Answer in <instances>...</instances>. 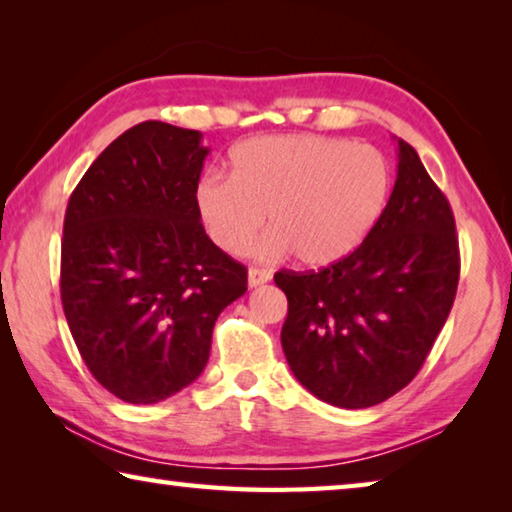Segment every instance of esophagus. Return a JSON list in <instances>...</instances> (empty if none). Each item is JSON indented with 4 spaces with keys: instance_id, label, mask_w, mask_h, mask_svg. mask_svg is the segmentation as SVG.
Returning a JSON list of instances; mask_svg holds the SVG:
<instances>
[{
    "instance_id": "obj_1",
    "label": "esophagus",
    "mask_w": 512,
    "mask_h": 512,
    "mask_svg": "<svg viewBox=\"0 0 512 512\" xmlns=\"http://www.w3.org/2000/svg\"><path fill=\"white\" fill-rule=\"evenodd\" d=\"M271 282V271H264V268H250L248 271V287L250 289H257L262 287V284Z\"/></svg>"
}]
</instances>
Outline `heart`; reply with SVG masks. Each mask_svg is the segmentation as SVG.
<instances>
[{
	"label": "heart",
	"instance_id": "1",
	"mask_svg": "<svg viewBox=\"0 0 512 512\" xmlns=\"http://www.w3.org/2000/svg\"><path fill=\"white\" fill-rule=\"evenodd\" d=\"M391 167L372 146L323 135H266L230 151V178L194 187L203 228L228 255L246 253L268 216L264 255L323 268L357 250L391 198Z\"/></svg>",
	"mask_w": 512,
	"mask_h": 512
}]
</instances>
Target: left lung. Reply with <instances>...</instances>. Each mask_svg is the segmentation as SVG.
I'll use <instances>...</instances> for the list:
<instances>
[{
    "label": "left lung",
    "mask_w": 512,
    "mask_h": 512,
    "mask_svg": "<svg viewBox=\"0 0 512 512\" xmlns=\"http://www.w3.org/2000/svg\"><path fill=\"white\" fill-rule=\"evenodd\" d=\"M366 241L320 271L275 273L289 300L282 350L311 395L368 409L418 375L452 311L461 257L452 207L411 144Z\"/></svg>",
    "instance_id": "left-lung-1"
}]
</instances>
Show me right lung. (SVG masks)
<instances>
[{
	"instance_id": "right-lung-1",
	"label": "right lung",
	"mask_w": 512,
	"mask_h": 512,
	"mask_svg": "<svg viewBox=\"0 0 512 512\" xmlns=\"http://www.w3.org/2000/svg\"><path fill=\"white\" fill-rule=\"evenodd\" d=\"M201 133L142 121L119 135L69 196L60 300L94 379L155 404L201 375L221 311L248 289L194 207L210 149Z\"/></svg>"
}]
</instances>
